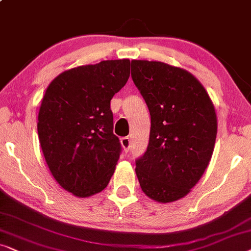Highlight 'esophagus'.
Masks as SVG:
<instances>
[{"mask_svg": "<svg viewBox=\"0 0 251 251\" xmlns=\"http://www.w3.org/2000/svg\"><path fill=\"white\" fill-rule=\"evenodd\" d=\"M120 142H122L124 151H128L129 148H131V139H129L128 136H124V138L120 139Z\"/></svg>", "mask_w": 251, "mask_h": 251, "instance_id": "34e87169", "label": "esophagus"}]
</instances>
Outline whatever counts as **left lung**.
<instances>
[{
	"instance_id": "obj_1",
	"label": "left lung",
	"mask_w": 251,
	"mask_h": 251,
	"mask_svg": "<svg viewBox=\"0 0 251 251\" xmlns=\"http://www.w3.org/2000/svg\"><path fill=\"white\" fill-rule=\"evenodd\" d=\"M131 67L151 113L149 144L135 161L136 176L153 201H178L198 183L211 161L218 129L214 105L185 69L147 60H132Z\"/></svg>"
}]
</instances>
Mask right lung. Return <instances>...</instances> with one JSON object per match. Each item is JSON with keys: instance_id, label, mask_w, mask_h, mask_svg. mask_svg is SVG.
<instances>
[{"instance_id": "add662e5", "label": "right lung", "mask_w": 251, "mask_h": 251, "mask_svg": "<svg viewBox=\"0 0 251 251\" xmlns=\"http://www.w3.org/2000/svg\"><path fill=\"white\" fill-rule=\"evenodd\" d=\"M128 59L66 71L50 82L38 115V136L54 179L78 198L109 184L122 145L110 102L129 77Z\"/></svg>"}]
</instances>
